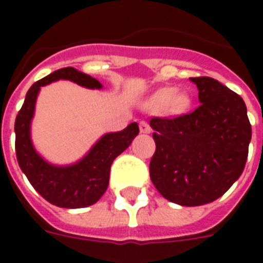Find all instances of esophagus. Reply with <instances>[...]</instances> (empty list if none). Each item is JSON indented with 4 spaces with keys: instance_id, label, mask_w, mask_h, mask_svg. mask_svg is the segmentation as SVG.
Instances as JSON below:
<instances>
[{
    "instance_id": "1",
    "label": "esophagus",
    "mask_w": 263,
    "mask_h": 263,
    "mask_svg": "<svg viewBox=\"0 0 263 263\" xmlns=\"http://www.w3.org/2000/svg\"><path fill=\"white\" fill-rule=\"evenodd\" d=\"M139 128H140V132H142V134H150V132H152V128H150V125H148L147 121H140Z\"/></svg>"
}]
</instances>
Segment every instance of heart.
<instances>
[{"mask_svg":"<svg viewBox=\"0 0 263 263\" xmlns=\"http://www.w3.org/2000/svg\"><path fill=\"white\" fill-rule=\"evenodd\" d=\"M173 97H175V90H172V88H165V90H162L158 94V101L161 103H168L172 101Z\"/></svg>","mask_w":263,"mask_h":263,"instance_id":"b5f03b06","label":"heart"}]
</instances>
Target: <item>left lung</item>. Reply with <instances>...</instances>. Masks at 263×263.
<instances>
[{
  "instance_id": "obj_1",
  "label": "left lung",
  "mask_w": 263,
  "mask_h": 263,
  "mask_svg": "<svg viewBox=\"0 0 263 263\" xmlns=\"http://www.w3.org/2000/svg\"><path fill=\"white\" fill-rule=\"evenodd\" d=\"M200 105L176 119L150 120L156 153L150 179L165 199L200 206L222 196L245 169L251 125L240 95L212 78H190Z\"/></svg>"
}]
</instances>
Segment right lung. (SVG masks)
<instances>
[{
	"instance_id": "obj_1",
	"label": "right lung",
	"mask_w": 263,
	"mask_h": 263,
	"mask_svg": "<svg viewBox=\"0 0 263 263\" xmlns=\"http://www.w3.org/2000/svg\"><path fill=\"white\" fill-rule=\"evenodd\" d=\"M59 80H69L90 90L103 88L98 80L72 67L54 71L32 84L14 121L16 156L18 166L31 185L47 202L65 209L87 208L98 202L105 194L109 185L111 162L129 147L139 134V127L136 123H131L123 131L107 132L80 160L72 164L57 165L47 161L35 148L31 125L41 87Z\"/></svg>"
}]
</instances>
